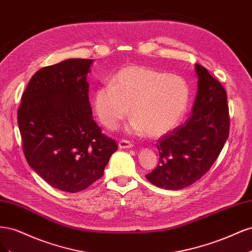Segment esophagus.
Returning <instances> with one entry per match:
<instances>
[{"instance_id":"1","label":"esophagus","mask_w":252,"mask_h":252,"mask_svg":"<svg viewBox=\"0 0 252 252\" xmlns=\"http://www.w3.org/2000/svg\"><path fill=\"white\" fill-rule=\"evenodd\" d=\"M119 147L121 148V149H127V148H131L132 147V144L129 142V141H127V140H122V141H120V143H119Z\"/></svg>"}]
</instances>
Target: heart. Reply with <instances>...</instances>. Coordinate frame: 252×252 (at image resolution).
<instances>
[{
    "label": "heart",
    "mask_w": 252,
    "mask_h": 252,
    "mask_svg": "<svg viewBox=\"0 0 252 252\" xmlns=\"http://www.w3.org/2000/svg\"><path fill=\"white\" fill-rule=\"evenodd\" d=\"M189 100V86L182 77L127 65L113 75L111 84L95 90L94 108L108 130H116L130 108L129 131L158 138L181 123Z\"/></svg>",
    "instance_id": "b5f03b06"
}]
</instances>
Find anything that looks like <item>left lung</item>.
<instances>
[{"mask_svg":"<svg viewBox=\"0 0 252 252\" xmlns=\"http://www.w3.org/2000/svg\"><path fill=\"white\" fill-rule=\"evenodd\" d=\"M197 94L192 114L158 139V164L146 174L159 188L179 190L193 184L216 162L229 135L226 90L205 67L195 64Z\"/></svg>","mask_w":252,"mask_h":252,"instance_id":"1","label":"left lung"}]
</instances>
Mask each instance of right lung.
<instances>
[{"mask_svg": "<svg viewBox=\"0 0 252 252\" xmlns=\"http://www.w3.org/2000/svg\"><path fill=\"white\" fill-rule=\"evenodd\" d=\"M93 60L70 59L37 70L22 94L18 124L29 166L49 185L78 192L103 177L118 145L91 114Z\"/></svg>", "mask_w": 252, "mask_h": 252, "instance_id": "obj_1", "label": "right lung"}]
</instances>
